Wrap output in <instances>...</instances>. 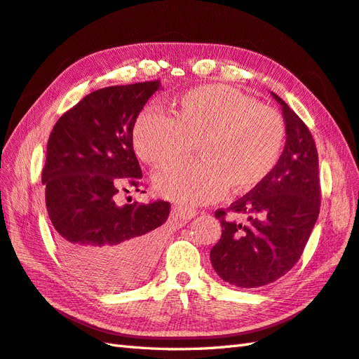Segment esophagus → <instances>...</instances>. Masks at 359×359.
<instances>
[{
	"label": "esophagus",
	"mask_w": 359,
	"mask_h": 359,
	"mask_svg": "<svg viewBox=\"0 0 359 359\" xmlns=\"http://www.w3.org/2000/svg\"><path fill=\"white\" fill-rule=\"evenodd\" d=\"M172 212H174V215L182 218V219H191V218H194L197 215V210L196 209L187 208V206L185 208H183V206H174Z\"/></svg>",
	"instance_id": "esophagus-1"
}]
</instances>
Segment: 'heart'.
<instances>
[{
  "mask_svg": "<svg viewBox=\"0 0 359 359\" xmlns=\"http://www.w3.org/2000/svg\"><path fill=\"white\" fill-rule=\"evenodd\" d=\"M174 118L144 112L133 126L136 154L165 170L197 145L203 161L154 177V189L182 205H203L232 192H247L270 176L285 142V126L276 110L224 85L191 89L174 101Z\"/></svg>",
  "mask_w": 359,
  "mask_h": 359,
  "instance_id": "obj_1",
  "label": "heart"
}]
</instances>
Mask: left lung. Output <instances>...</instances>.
<instances>
[{
	"label": "left lung",
	"instance_id": "left-lung-1",
	"mask_svg": "<svg viewBox=\"0 0 359 359\" xmlns=\"http://www.w3.org/2000/svg\"><path fill=\"white\" fill-rule=\"evenodd\" d=\"M285 121L283 151L270 176L227 210L247 215L245 224L215 217L222 238L210 250V264L223 280L238 288L269 285L300 259L320 212V177L316 142L305 123L271 92Z\"/></svg>",
	"mask_w": 359,
	"mask_h": 359
}]
</instances>
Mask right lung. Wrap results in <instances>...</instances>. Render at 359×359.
<instances>
[{
    "instance_id": "add662e5",
    "label": "right lung",
    "mask_w": 359,
    "mask_h": 359,
    "mask_svg": "<svg viewBox=\"0 0 359 359\" xmlns=\"http://www.w3.org/2000/svg\"><path fill=\"white\" fill-rule=\"evenodd\" d=\"M161 81L90 92L54 124L42 171L45 203L63 261L100 288L142 280L156 262L168 201L119 205L140 191L133 126ZM145 192V191H142Z\"/></svg>"
}]
</instances>
